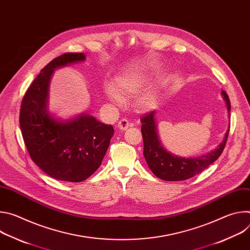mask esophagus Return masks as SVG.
I'll list each match as a JSON object with an SVG mask.
<instances>
[{
	"mask_svg": "<svg viewBox=\"0 0 250 250\" xmlns=\"http://www.w3.org/2000/svg\"><path fill=\"white\" fill-rule=\"evenodd\" d=\"M128 126H129V123L125 119H123L118 123V127L122 130H126L128 128Z\"/></svg>",
	"mask_w": 250,
	"mask_h": 250,
	"instance_id": "esophagus-1",
	"label": "esophagus"
}]
</instances>
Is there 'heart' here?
Wrapping results in <instances>:
<instances>
[{
  "label": "heart",
  "mask_w": 250,
  "mask_h": 250,
  "mask_svg": "<svg viewBox=\"0 0 250 250\" xmlns=\"http://www.w3.org/2000/svg\"><path fill=\"white\" fill-rule=\"evenodd\" d=\"M152 79L150 71L144 69H132L117 75L112 85H105L104 88V95L110 102L115 104H123L124 97L134 96L144 90ZM159 90L157 87H152L142 93L137 104L142 110H152L158 104Z\"/></svg>",
  "instance_id": "obj_1"
}]
</instances>
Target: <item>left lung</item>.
<instances>
[{
    "mask_svg": "<svg viewBox=\"0 0 250 250\" xmlns=\"http://www.w3.org/2000/svg\"><path fill=\"white\" fill-rule=\"evenodd\" d=\"M222 96L226 102L229 119L230 112V103L229 96L225 91H222ZM156 112L152 111L140 120L141 133L144 138V155L146 163L152 173L159 179L165 181H183L204 171L208 165L215 162L222 154L229 132V128L226 131L224 140L213 150L207 154L197 157H182L176 155L161 145L157 131V124L155 120Z\"/></svg>",
    "mask_w": 250,
    "mask_h": 250,
    "instance_id": "obj_1",
    "label": "left lung"
}]
</instances>
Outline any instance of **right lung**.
I'll use <instances>...</instances> for the list:
<instances>
[{"instance_id":"add662e5","label":"right lung","mask_w":250,"mask_h":250,"mask_svg":"<svg viewBox=\"0 0 250 250\" xmlns=\"http://www.w3.org/2000/svg\"><path fill=\"white\" fill-rule=\"evenodd\" d=\"M84 53H65L49 62L23 96L20 125L27 151L44 173L59 181L82 182L100 167L114 135L112 125L82 113L62 120L48 110L56 69L83 62Z\"/></svg>"}]
</instances>
